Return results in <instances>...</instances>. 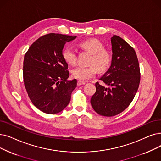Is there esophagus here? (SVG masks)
I'll list each match as a JSON object with an SVG mask.
<instances>
[{"mask_svg": "<svg viewBox=\"0 0 161 161\" xmlns=\"http://www.w3.org/2000/svg\"><path fill=\"white\" fill-rule=\"evenodd\" d=\"M86 82L85 81H80V80H78V86H81V85H85L86 84Z\"/></svg>", "mask_w": 161, "mask_h": 161, "instance_id": "esophagus-1", "label": "esophagus"}]
</instances>
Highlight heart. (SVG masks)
I'll list each match as a JSON object with an SVG mask.
<instances>
[{
  "instance_id": "obj_1",
  "label": "heart",
  "mask_w": 161,
  "mask_h": 161,
  "mask_svg": "<svg viewBox=\"0 0 161 161\" xmlns=\"http://www.w3.org/2000/svg\"><path fill=\"white\" fill-rule=\"evenodd\" d=\"M80 47L92 54L88 67L78 66L72 70L74 78L80 81H86L97 74V70L104 72L108 69L111 62L110 53L104 49L103 44L96 39H90L81 41ZM62 57L69 65L75 66L77 60L76 51L71 46H67L62 52Z\"/></svg>"
}]
</instances>
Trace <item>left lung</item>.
Listing matches in <instances>:
<instances>
[{"label": "left lung", "instance_id": "left-lung-1", "mask_svg": "<svg viewBox=\"0 0 161 161\" xmlns=\"http://www.w3.org/2000/svg\"><path fill=\"white\" fill-rule=\"evenodd\" d=\"M110 66L95 83L96 92L91 104L97 113L113 116L122 113L134 99L140 82V70L136 51L117 36L111 37Z\"/></svg>", "mask_w": 161, "mask_h": 161}]
</instances>
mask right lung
I'll use <instances>...</instances> for the list:
<instances>
[{
  "label": "right lung",
  "instance_id": "add662e5",
  "mask_svg": "<svg viewBox=\"0 0 161 161\" xmlns=\"http://www.w3.org/2000/svg\"><path fill=\"white\" fill-rule=\"evenodd\" d=\"M76 38L59 33L39 37L24 56L23 76L32 103L47 114H57L69 104L77 80H68V64L62 57L66 43Z\"/></svg>",
  "mask_w": 161,
  "mask_h": 161
}]
</instances>
